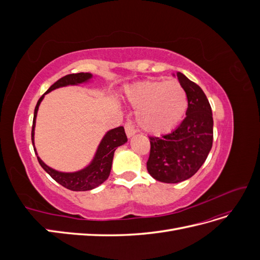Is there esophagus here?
I'll use <instances>...</instances> for the list:
<instances>
[{"label":"esophagus","instance_id":"1","mask_svg":"<svg viewBox=\"0 0 260 260\" xmlns=\"http://www.w3.org/2000/svg\"><path fill=\"white\" fill-rule=\"evenodd\" d=\"M124 129H125V133H127V137L128 138H131L136 133V127H135V124L132 123V121H127V122H125Z\"/></svg>","mask_w":260,"mask_h":260}]
</instances>
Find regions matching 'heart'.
<instances>
[{
    "label": "heart",
    "instance_id": "heart-1",
    "mask_svg": "<svg viewBox=\"0 0 260 260\" xmlns=\"http://www.w3.org/2000/svg\"><path fill=\"white\" fill-rule=\"evenodd\" d=\"M127 98L139 109V124L152 135L174 129L187 108L186 92L177 80L137 83L127 90Z\"/></svg>",
    "mask_w": 260,
    "mask_h": 260
}]
</instances>
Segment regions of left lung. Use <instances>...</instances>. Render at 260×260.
Segmentation results:
<instances>
[{
  "label": "left lung",
  "mask_w": 260,
  "mask_h": 260,
  "mask_svg": "<svg viewBox=\"0 0 260 260\" xmlns=\"http://www.w3.org/2000/svg\"><path fill=\"white\" fill-rule=\"evenodd\" d=\"M177 77L186 92V116L168 135L148 137L147 171L165 183H178L194 176L205 162L214 138V119L205 93L183 74Z\"/></svg>",
  "instance_id": "left-lung-1"
}]
</instances>
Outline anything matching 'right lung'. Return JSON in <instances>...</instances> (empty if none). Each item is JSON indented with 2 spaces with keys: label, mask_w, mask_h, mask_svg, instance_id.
I'll list each match as a JSON object with an SVG mask.
<instances>
[{
  "label": "right lung",
  "mask_w": 260,
  "mask_h": 260,
  "mask_svg": "<svg viewBox=\"0 0 260 260\" xmlns=\"http://www.w3.org/2000/svg\"><path fill=\"white\" fill-rule=\"evenodd\" d=\"M92 78V75L89 73H79V74H70L65 77L60 78L54 84L50 86V89L46 91L44 94L49 93L55 89L60 88V86H66L70 84H79L82 82H86ZM43 95L39 99L38 103L35 108V115H34V122H32V130H31V140H35V127H36V118L37 113L39 109V105H40L41 101L44 98ZM128 139L125 136V132L123 127H118L113 130H109L105 137L102 140V142L99 145V148L96 151L95 157L92 160V162L89 165L88 167L77 171V172H59L50 168L49 166L41 160L40 157L38 156L36 147L35 152L38 157V161L41 165V167L48 172V174L56 181L57 183L62 185L64 187L68 188V190L72 191H89L92 188L99 186L102 184L104 181L108 178L109 174H111L112 169V164L114 158V153L118 146H120L127 142Z\"/></svg>",
  "instance_id": "obj_1"
}]
</instances>
